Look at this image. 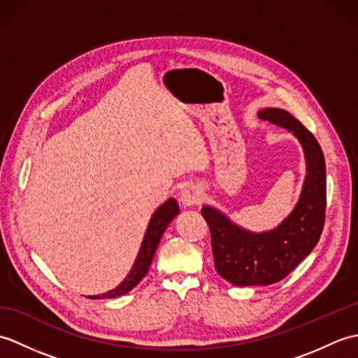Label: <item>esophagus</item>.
<instances>
[{
	"mask_svg": "<svg viewBox=\"0 0 358 358\" xmlns=\"http://www.w3.org/2000/svg\"><path fill=\"white\" fill-rule=\"evenodd\" d=\"M203 199V194L199 187L195 186H189L186 187L183 192H181L180 200L181 203L185 204V206H194V204H199Z\"/></svg>",
	"mask_w": 358,
	"mask_h": 358,
	"instance_id": "34e87169",
	"label": "esophagus"
}]
</instances>
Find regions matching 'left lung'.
Masks as SVG:
<instances>
[{"mask_svg": "<svg viewBox=\"0 0 358 358\" xmlns=\"http://www.w3.org/2000/svg\"><path fill=\"white\" fill-rule=\"evenodd\" d=\"M258 117L294 132L305 149L308 175L292 214L271 232L250 234L218 210L201 209L210 231L215 269L235 286H268L287 277L315 248L324 226L326 166L320 144L283 109H264Z\"/></svg>", "mask_w": 358, "mask_h": 358, "instance_id": "1", "label": "left lung"}]
</instances>
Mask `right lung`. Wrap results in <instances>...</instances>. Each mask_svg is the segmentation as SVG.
<instances>
[{"mask_svg": "<svg viewBox=\"0 0 358 358\" xmlns=\"http://www.w3.org/2000/svg\"><path fill=\"white\" fill-rule=\"evenodd\" d=\"M178 210H180L178 203L173 199H169L163 204V206H159L155 210V214L150 218V223L146 231V235H144L140 254L136 257L134 268L131 272H129V275L124 278L123 283H121L118 287L112 289L109 292H106L103 295L89 296V299H115V296L124 295L129 291H132V289L140 283L141 278L148 273L152 258H154L157 246L159 243V238H162L167 224H169L172 222V218L178 214Z\"/></svg>", "mask_w": 358, "mask_h": 358, "instance_id": "add662e5", "label": "right lung"}]
</instances>
